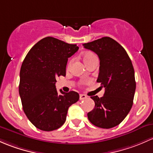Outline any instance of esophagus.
Masks as SVG:
<instances>
[{
  "label": "esophagus",
  "mask_w": 153,
  "mask_h": 153,
  "mask_svg": "<svg viewBox=\"0 0 153 153\" xmlns=\"http://www.w3.org/2000/svg\"><path fill=\"white\" fill-rule=\"evenodd\" d=\"M87 96L85 95V94H80L79 95V99L80 100H85V99H87Z\"/></svg>",
  "instance_id": "obj_1"
}]
</instances>
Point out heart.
<instances>
[{
	"label": "heart",
	"instance_id": "heart-1",
	"mask_svg": "<svg viewBox=\"0 0 153 153\" xmlns=\"http://www.w3.org/2000/svg\"><path fill=\"white\" fill-rule=\"evenodd\" d=\"M95 56H95V54H94V53H93L91 52H87V53H84V54H83L82 57H83V60H84V62H87L89 60H91L92 58L95 57Z\"/></svg>",
	"mask_w": 153,
	"mask_h": 153
}]
</instances>
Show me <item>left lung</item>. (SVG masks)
<instances>
[{
	"label": "left lung",
	"instance_id": "1",
	"mask_svg": "<svg viewBox=\"0 0 153 153\" xmlns=\"http://www.w3.org/2000/svg\"><path fill=\"white\" fill-rule=\"evenodd\" d=\"M83 46L98 55L100 66L97 82L105 90L101 98L91 97L95 108L88 113V118L97 127L112 128L125 119L133 106L136 85L131 59L123 47L109 37Z\"/></svg>",
	"mask_w": 153,
	"mask_h": 153
}]
</instances>
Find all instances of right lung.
I'll return each mask as SVG.
<instances>
[{
    "instance_id": "1",
    "label": "right lung",
    "mask_w": 153,
    "mask_h": 153,
    "mask_svg": "<svg viewBox=\"0 0 153 153\" xmlns=\"http://www.w3.org/2000/svg\"><path fill=\"white\" fill-rule=\"evenodd\" d=\"M76 44H68L52 37L37 42L25 57L20 72L19 94L23 109L37 128L52 131L65 123L68 108L79 95L75 91L57 92L56 79L65 76L68 59L78 51Z\"/></svg>"
}]
</instances>
